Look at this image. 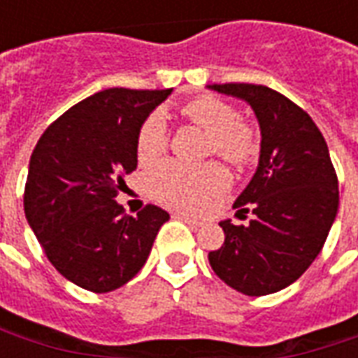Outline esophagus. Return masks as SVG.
I'll return each instance as SVG.
<instances>
[{
    "instance_id": "obj_1",
    "label": "esophagus",
    "mask_w": 358,
    "mask_h": 358,
    "mask_svg": "<svg viewBox=\"0 0 358 358\" xmlns=\"http://www.w3.org/2000/svg\"><path fill=\"white\" fill-rule=\"evenodd\" d=\"M178 218H182V220H184V222H187V224L192 226V228H197V226H201V222H199L197 218L187 217V215H178Z\"/></svg>"
}]
</instances>
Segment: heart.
Masks as SVG:
<instances>
[{
	"instance_id": "1",
	"label": "heart",
	"mask_w": 358,
	"mask_h": 358,
	"mask_svg": "<svg viewBox=\"0 0 358 358\" xmlns=\"http://www.w3.org/2000/svg\"><path fill=\"white\" fill-rule=\"evenodd\" d=\"M180 115L207 132V153L222 157L232 164H248L257 155V134L253 126L238 118L230 103L201 95L180 107ZM169 145V128L159 113L141 122L136 136V157L140 164L155 163ZM145 186L157 201L186 210H199L224 194L230 176L222 164L205 163L189 166L178 161H164L145 178Z\"/></svg>"
}]
</instances>
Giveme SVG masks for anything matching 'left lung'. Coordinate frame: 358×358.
<instances>
[{
  "mask_svg": "<svg viewBox=\"0 0 358 358\" xmlns=\"http://www.w3.org/2000/svg\"><path fill=\"white\" fill-rule=\"evenodd\" d=\"M210 88L245 99L263 140L255 176L234 203L238 215L253 217L248 226L220 222L224 243L209 263L234 289L268 295L293 284L322 251L338 215V174L322 132L292 99L261 84Z\"/></svg>",
  "mask_w": 358,
  "mask_h": 358,
  "instance_id": "8db88e82",
  "label": "left lung"
}]
</instances>
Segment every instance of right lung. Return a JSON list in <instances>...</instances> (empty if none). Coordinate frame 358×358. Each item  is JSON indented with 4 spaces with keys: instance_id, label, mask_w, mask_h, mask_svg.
Segmentation results:
<instances>
[{
    "instance_id": "obj_1",
    "label": "right lung",
    "mask_w": 358,
    "mask_h": 358,
    "mask_svg": "<svg viewBox=\"0 0 358 358\" xmlns=\"http://www.w3.org/2000/svg\"><path fill=\"white\" fill-rule=\"evenodd\" d=\"M169 90L109 88L53 120L36 143L24 215L50 263L73 284L107 293L145 264L169 213L145 205L138 217L115 201L136 171V136Z\"/></svg>"
}]
</instances>
